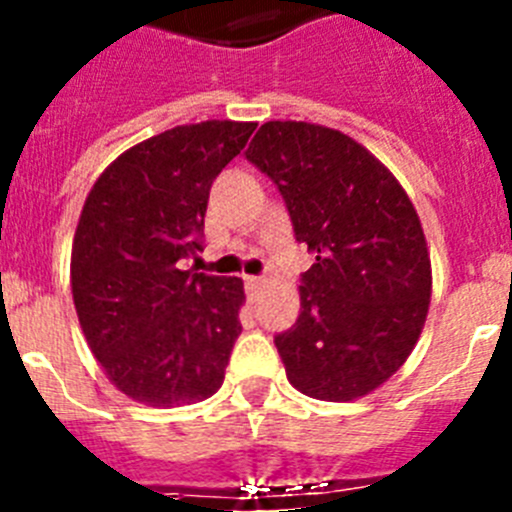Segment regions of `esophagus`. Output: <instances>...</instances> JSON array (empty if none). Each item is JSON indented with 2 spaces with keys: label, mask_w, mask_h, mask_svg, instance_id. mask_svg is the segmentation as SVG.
<instances>
[{
  "label": "esophagus",
  "mask_w": 512,
  "mask_h": 512,
  "mask_svg": "<svg viewBox=\"0 0 512 512\" xmlns=\"http://www.w3.org/2000/svg\"><path fill=\"white\" fill-rule=\"evenodd\" d=\"M261 284H264V279H261V277H246V287L251 289V292H256Z\"/></svg>",
  "instance_id": "34e87169"
}]
</instances>
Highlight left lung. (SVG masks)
<instances>
[{
  "label": "left lung",
  "instance_id": "obj_1",
  "mask_svg": "<svg viewBox=\"0 0 512 512\" xmlns=\"http://www.w3.org/2000/svg\"><path fill=\"white\" fill-rule=\"evenodd\" d=\"M246 158L277 184L297 243L315 253L300 318L274 338L289 384L328 402L369 395L405 364L431 302L413 202L354 138L312 122H266Z\"/></svg>",
  "mask_w": 512,
  "mask_h": 512
}]
</instances>
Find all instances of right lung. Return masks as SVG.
I'll return each mask as SVG.
<instances>
[{
    "mask_svg": "<svg viewBox=\"0 0 512 512\" xmlns=\"http://www.w3.org/2000/svg\"><path fill=\"white\" fill-rule=\"evenodd\" d=\"M256 122L207 120L143 140L94 182L71 248V292L92 354L117 390L153 408L220 390L241 336L243 282L182 261L202 251L217 174Z\"/></svg>",
    "mask_w": 512,
    "mask_h": 512,
    "instance_id": "add662e5",
    "label": "right lung"
}]
</instances>
